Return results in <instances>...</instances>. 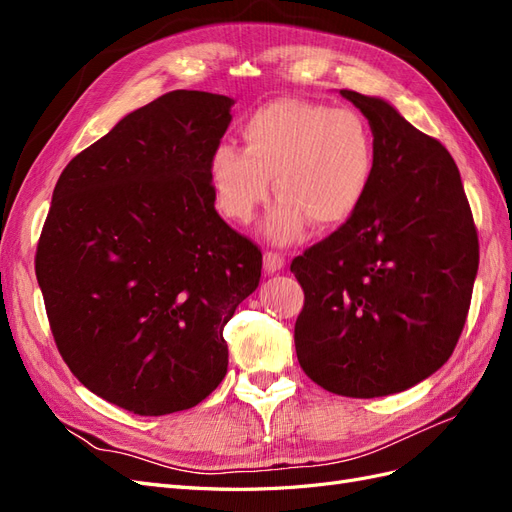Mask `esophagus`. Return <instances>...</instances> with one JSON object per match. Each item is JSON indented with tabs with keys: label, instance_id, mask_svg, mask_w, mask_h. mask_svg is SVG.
<instances>
[{
	"label": "esophagus",
	"instance_id": "34e87169",
	"mask_svg": "<svg viewBox=\"0 0 512 512\" xmlns=\"http://www.w3.org/2000/svg\"><path fill=\"white\" fill-rule=\"evenodd\" d=\"M286 265V260L280 252H265V271L267 273H277Z\"/></svg>",
	"mask_w": 512,
	"mask_h": 512
}]
</instances>
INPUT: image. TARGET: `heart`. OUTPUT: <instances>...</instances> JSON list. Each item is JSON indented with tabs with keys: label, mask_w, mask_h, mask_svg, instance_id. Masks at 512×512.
Wrapping results in <instances>:
<instances>
[{
	"label": "heart",
	"mask_w": 512,
	"mask_h": 512,
	"mask_svg": "<svg viewBox=\"0 0 512 512\" xmlns=\"http://www.w3.org/2000/svg\"><path fill=\"white\" fill-rule=\"evenodd\" d=\"M245 149L215 147L209 177L226 218L250 222L271 192L280 198L267 220L277 243L301 237L312 222L331 228L361 205L374 175V136L352 108L303 100L260 106L241 126Z\"/></svg>",
	"instance_id": "b5f03b06"
}]
</instances>
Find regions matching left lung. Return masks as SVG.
I'll return each instance as SVG.
<instances>
[{
  "instance_id": "left-lung-1",
  "label": "left lung",
  "mask_w": 512,
  "mask_h": 512,
  "mask_svg": "<svg viewBox=\"0 0 512 512\" xmlns=\"http://www.w3.org/2000/svg\"><path fill=\"white\" fill-rule=\"evenodd\" d=\"M339 94L374 132V175L350 218L292 260L305 292L294 348L322 389L369 399L410 389L453 354L478 271V235L444 145L389 102Z\"/></svg>"
}]
</instances>
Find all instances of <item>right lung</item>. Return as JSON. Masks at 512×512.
I'll list each match as a JSON object with an SVG mask.
<instances>
[{"instance_id": "add662e5", "label": "right lung", "mask_w": 512, "mask_h": 512, "mask_svg": "<svg viewBox=\"0 0 512 512\" xmlns=\"http://www.w3.org/2000/svg\"><path fill=\"white\" fill-rule=\"evenodd\" d=\"M226 96L177 89L123 117L61 173L36 250L59 354L138 416L188 410L228 369L226 322L258 288V245L215 211Z\"/></svg>"}]
</instances>
